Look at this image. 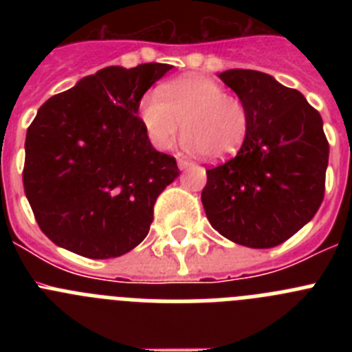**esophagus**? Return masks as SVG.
Here are the masks:
<instances>
[{
	"label": "esophagus",
	"instance_id": "obj_1",
	"mask_svg": "<svg viewBox=\"0 0 352 352\" xmlns=\"http://www.w3.org/2000/svg\"><path fill=\"white\" fill-rule=\"evenodd\" d=\"M194 166V164H192V162H188V160H185V158H178V167L179 169H188V167H192Z\"/></svg>",
	"mask_w": 352,
	"mask_h": 352
}]
</instances>
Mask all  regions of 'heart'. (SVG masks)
I'll return each mask as SVG.
<instances>
[{
	"mask_svg": "<svg viewBox=\"0 0 352 352\" xmlns=\"http://www.w3.org/2000/svg\"><path fill=\"white\" fill-rule=\"evenodd\" d=\"M139 120L157 149L173 148L183 121V148L226 160L241 149L250 129V114L241 98L226 93L206 76L178 77L146 93L139 102Z\"/></svg>",
	"mask_w": 352,
	"mask_h": 352,
	"instance_id": "heart-1",
	"label": "heart"
}]
</instances>
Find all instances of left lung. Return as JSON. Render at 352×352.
Listing matches in <instances>:
<instances>
[{
	"mask_svg": "<svg viewBox=\"0 0 352 352\" xmlns=\"http://www.w3.org/2000/svg\"><path fill=\"white\" fill-rule=\"evenodd\" d=\"M219 77L245 102L250 129L234 158L206 170L204 211L234 243L276 247L312 220L324 197L322 118L298 89L264 72L232 68Z\"/></svg>",
	"mask_w": 352,
	"mask_h": 352,
	"instance_id": "obj_1",
	"label": "left lung"
}]
</instances>
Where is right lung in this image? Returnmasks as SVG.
I'll list each match as a JSON object with an SVG mask.
<instances>
[{
  "label": "right lung",
  "instance_id": "right-lung-1",
  "mask_svg": "<svg viewBox=\"0 0 352 352\" xmlns=\"http://www.w3.org/2000/svg\"><path fill=\"white\" fill-rule=\"evenodd\" d=\"M170 68L105 67L38 109L24 144V192L58 247L111 259L148 236L155 201L179 170L151 146L138 109Z\"/></svg>",
  "mask_w": 352,
  "mask_h": 352
}]
</instances>
